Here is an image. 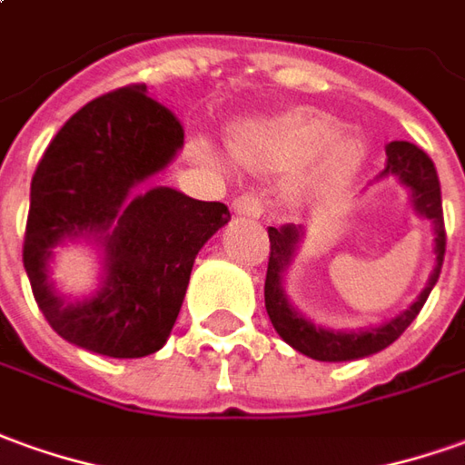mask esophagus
<instances>
[{"mask_svg":"<svg viewBox=\"0 0 465 465\" xmlns=\"http://www.w3.org/2000/svg\"><path fill=\"white\" fill-rule=\"evenodd\" d=\"M232 210L238 214H251V217H261L265 213L263 200L261 197H255V194H240L232 202Z\"/></svg>","mask_w":465,"mask_h":465,"instance_id":"obj_1","label":"esophagus"}]
</instances>
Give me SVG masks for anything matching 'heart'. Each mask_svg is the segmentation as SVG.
<instances>
[{"label": "heart", "instance_id": "heart-1", "mask_svg": "<svg viewBox=\"0 0 465 465\" xmlns=\"http://www.w3.org/2000/svg\"><path fill=\"white\" fill-rule=\"evenodd\" d=\"M232 152L251 169H303L301 182L306 190L316 197H334L360 172L364 141L341 131L339 118L301 108L238 126Z\"/></svg>", "mask_w": 465, "mask_h": 465}]
</instances>
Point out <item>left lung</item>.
<instances>
[{
    "instance_id": "8db88e82",
    "label": "left lung",
    "mask_w": 465,
    "mask_h": 465,
    "mask_svg": "<svg viewBox=\"0 0 465 465\" xmlns=\"http://www.w3.org/2000/svg\"><path fill=\"white\" fill-rule=\"evenodd\" d=\"M387 162L385 169L380 172V177H398L410 192H412V204L415 210L428 217L435 227V271L428 281V286L420 293V299L415 301L410 309L395 316L392 322L382 326H374L367 331H326L316 329L312 322H306L296 309H291V303L283 296L281 288V273L291 263L296 245H299V230L293 225L268 227V240H271V255H268V273H265V309L273 322L275 331L291 347L319 361H347L370 357L374 351H382L398 339L412 319L420 313L422 303L428 301L433 291L435 281L443 268V255H446V223H443V200H440V182L435 172L433 159L422 152L420 146L410 143V141H390L385 146Z\"/></svg>"
}]
</instances>
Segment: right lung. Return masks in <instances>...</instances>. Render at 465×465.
<instances>
[{
    "mask_svg": "<svg viewBox=\"0 0 465 465\" xmlns=\"http://www.w3.org/2000/svg\"><path fill=\"white\" fill-rule=\"evenodd\" d=\"M182 143L179 118L134 83L83 105L45 149L22 261L47 324L70 344L118 360L164 347L197 252L230 220L223 202L172 187L129 197ZM80 234L104 242L106 283L95 300L65 304L46 283V261L57 242Z\"/></svg>",
    "mask_w": 465,
    "mask_h": 465,
    "instance_id": "obj_1",
    "label": "right lung"
}]
</instances>
